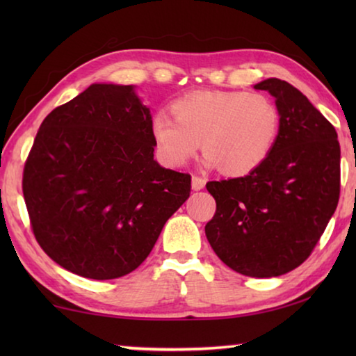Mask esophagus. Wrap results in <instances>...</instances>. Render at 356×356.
I'll list each match as a JSON object with an SVG mask.
<instances>
[{"instance_id":"34e87169","label":"esophagus","mask_w":356,"mask_h":356,"mask_svg":"<svg viewBox=\"0 0 356 356\" xmlns=\"http://www.w3.org/2000/svg\"><path fill=\"white\" fill-rule=\"evenodd\" d=\"M206 182H207V180L204 179V177L193 176V179H191V186H193V190H195V191H200V190H202L204 186H206Z\"/></svg>"}]
</instances>
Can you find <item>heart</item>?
Here are the masks:
<instances>
[{
  "mask_svg": "<svg viewBox=\"0 0 356 356\" xmlns=\"http://www.w3.org/2000/svg\"><path fill=\"white\" fill-rule=\"evenodd\" d=\"M174 119L156 114L152 138L165 165L184 166L201 147L206 166L245 176L264 163L280 131V111L264 94L196 91L171 104Z\"/></svg>",
  "mask_w": 356,
  "mask_h": 356,
  "instance_id": "b5f03b06",
  "label": "heart"
}]
</instances>
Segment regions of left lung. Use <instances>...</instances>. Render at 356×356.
<instances>
[{
	"mask_svg": "<svg viewBox=\"0 0 356 356\" xmlns=\"http://www.w3.org/2000/svg\"><path fill=\"white\" fill-rule=\"evenodd\" d=\"M280 111L272 152L248 176L207 182L216 212L206 225L215 254L251 278L292 272L311 256L341 191V147L323 114L278 78L257 83Z\"/></svg>",
	"mask_w": 356,
	"mask_h": 356,
	"instance_id": "obj_1",
	"label": "left lung"
}]
</instances>
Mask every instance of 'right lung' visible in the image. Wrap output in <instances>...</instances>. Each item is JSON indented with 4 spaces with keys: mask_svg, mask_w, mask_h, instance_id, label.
<instances>
[{
    "mask_svg": "<svg viewBox=\"0 0 356 356\" xmlns=\"http://www.w3.org/2000/svg\"><path fill=\"white\" fill-rule=\"evenodd\" d=\"M152 118L134 86L91 84L40 124L23 170L34 237L91 280L134 272L188 200L190 174L154 160Z\"/></svg>",
    "mask_w": 356,
    "mask_h": 356,
    "instance_id": "right-lung-1",
    "label": "right lung"
}]
</instances>
